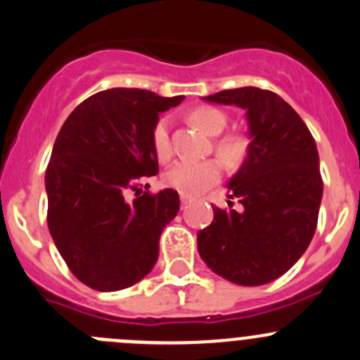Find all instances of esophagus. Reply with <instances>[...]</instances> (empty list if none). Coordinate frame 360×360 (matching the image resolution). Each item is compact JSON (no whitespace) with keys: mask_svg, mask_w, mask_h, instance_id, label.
<instances>
[{"mask_svg":"<svg viewBox=\"0 0 360 360\" xmlns=\"http://www.w3.org/2000/svg\"><path fill=\"white\" fill-rule=\"evenodd\" d=\"M191 202V197H188V195H184V193H181V205H186V204H190Z\"/></svg>","mask_w":360,"mask_h":360,"instance_id":"obj_1","label":"esophagus"}]
</instances>
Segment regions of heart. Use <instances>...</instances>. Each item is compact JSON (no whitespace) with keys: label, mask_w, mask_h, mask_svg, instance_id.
<instances>
[{"label":"heart","mask_w":360,"mask_h":360,"mask_svg":"<svg viewBox=\"0 0 360 360\" xmlns=\"http://www.w3.org/2000/svg\"><path fill=\"white\" fill-rule=\"evenodd\" d=\"M191 121L205 131L207 135H219L226 127V116L221 110L214 107H198L191 112ZM153 146L160 160H167L172 155V146H170V121L167 117L156 121L153 128ZM246 151V144L243 139H225L218 144V155L225 158L226 162H237L243 158ZM221 176V167L214 160H205V162H193V160H179L174 165L167 169L165 183L169 186L176 188L184 195H200L207 188L218 183Z\"/></svg>","instance_id":"heart-1"}]
</instances>
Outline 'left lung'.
Listing matches in <instances>:
<instances>
[{
    "mask_svg": "<svg viewBox=\"0 0 360 360\" xmlns=\"http://www.w3.org/2000/svg\"><path fill=\"white\" fill-rule=\"evenodd\" d=\"M202 100L244 109L250 144L226 184L240 209L212 207L214 219L197 236L198 253L232 283L265 285L287 273L315 233L323 190L315 139L301 116L267 89L237 87Z\"/></svg>",
    "mask_w": 360,
    "mask_h": 360,
    "instance_id": "left-lung-1",
    "label": "left lung"
}]
</instances>
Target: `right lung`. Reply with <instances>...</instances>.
<instances>
[{"mask_svg":"<svg viewBox=\"0 0 360 360\" xmlns=\"http://www.w3.org/2000/svg\"><path fill=\"white\" fill-rule=\"evenodd\" d=\"M184 96L114 87L84 100L66 117L45 170L47 225L77 280L98 292L139 283L158 260L179 195L136 194L139 181L158 174L153 128L160 112Z\"/></svg>","mask_w":360,"mask_h":360,"instance_id":"obj_1","label":"right lung"}]
</instances>
